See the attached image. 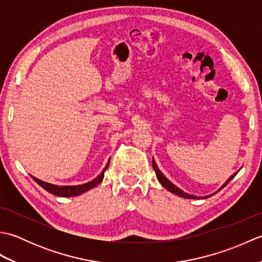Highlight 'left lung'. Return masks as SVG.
Instances as JSON below:
<instances>
[{"instance_id":"8db88e82","label":"left lung","mask_w":262,"mask_h":262,"mask_svg":"<svg viewBox=\"0 0 262 262\" xmlns=\"http://www.w3.org/2000/svg\"><path fill=\"white\" fill-rule=\"evenodd\" d=\"M152 162H153V169H154V171H155V174H157V178H158L159 182H160L161 185H162V186L166 189V190H169V191H171L172 193H174V194H177V196H180V197H182V198H187V199H197V198H198L197 196H193V194L186 193L185 191H182L181 189H179V188H178L177 186H174L173 183H172L169 179H166V178L163 176L162 172H161V171L159 170L158 165H157V163H155L154 159H153ZM236 174H237V172H235L234 174H232V176L229 178V179L226 180V182L224 183V185L222 186V187L219 189V191H220V190H222V189H223V188L227 185V183H229V182H230V181L233 179V178H234ZM216 192H217V191H216ZM216 192H215V193H216ZM213 194H214V193H213ZM210 196H211V194H210ZM204 198H207V197H204Z\"/></svg>"}]
</instances>
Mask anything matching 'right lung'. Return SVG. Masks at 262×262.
Masks as SVG:
<instances>
[{
  "mask_svg": "<svg viewBox=\"0 0 262 262\" xmlns=\"http://www.w3.org/2000/svg\"><path fill=\"white\" fill-rule=\"evenodd\" d=\"M109 162H110V159L108 161L107 165L104 166V169L102 170L101 173H100L96 178V179H93L92 181L88 182V183H84V185H79V186H55V185H52V183H48V182L39 180V179H37V178L32 177V176H31V178L38 183L39 186L45 189L46 191L55 194V196H58V197H75V196H79V194H81L83 192L90 190V189H92L93 187H96L98 183H100V182L102 181L103 177H104V171L108 169Z\"/></svg>",
  "mask_w": 262,
  "mask_h": 262,
  "instance_id": "add662e5",
  "label": "right lung"
}]
</instances>
